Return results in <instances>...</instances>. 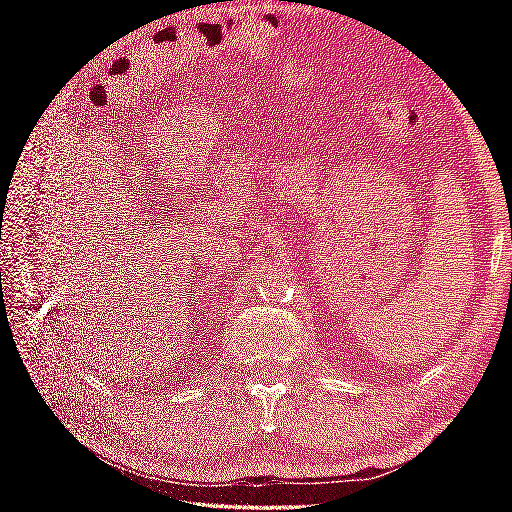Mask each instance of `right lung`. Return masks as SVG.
<instances>
[{"label":"right lung","mask_w":512,"mask_h":512,"mask_svg":"<svg viewBox=\"0 0 512 512\" xmlns=\"http://www.w3.org/2000/svg\"><path fill=\"white\" fill-rule=\"evenodd\" d=\"M83 363H85V356H83Z\"/></svg>","instance_id":"obj_1"}]
</instances>
